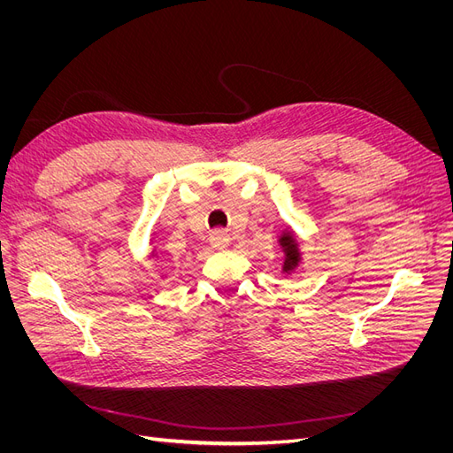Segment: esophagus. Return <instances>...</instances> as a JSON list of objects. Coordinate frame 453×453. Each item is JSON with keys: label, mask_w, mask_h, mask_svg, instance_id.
Returning a JSON list of instances; mask_svg holds the SVG:
<instances>
[{"label": "esophagus", "mask_w": 453, "mask_h": 453, "mask_svg": "<svg viewBox=\"0 0 453 453\" xmlns=\"http://www.w3.org/2000/svg\"><path fill=\"white\" fill-rule=\"evenodd\" d=\"M210 243L213 245L215 250H225V248H228V243H230V236L226 234L225 230H213L211 234H210Z\"/></svg>", "instance_id": "esophagus-1"}]
</instances>
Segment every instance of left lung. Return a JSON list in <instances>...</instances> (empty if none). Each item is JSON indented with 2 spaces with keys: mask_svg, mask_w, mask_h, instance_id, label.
Listing matches in <instances>:
<instances>
[{
  "mask_svg": "<svg viewBox=\"0 0 453 453\" xmlns=\"http://www.w3.org/2000/svg\"><path fill=\"white\" fill-rule=\"evenodd\" d=\"M280 245L283 248L285 260H283V272H293L300 263V253H298V243L291 232H283L280 238Z\"/></svg>",
  "mask_w": 453,
  "mask_h": 453,
  "instance_id": "left-lung-1",
  "label": "left lung"
}]
</instances>
